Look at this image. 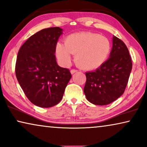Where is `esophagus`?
I'll use <instances>...</instances> for the list:
<instances>
[{
    "label": "esophagus",
    "mask_w": 147,
    "mask_h": 147,
    "mask_svg": "<svg viewBox=\"0 0 147 147\" xmlns=\"http://www.w3.org/2000/svg\"><path fill=\"white\" fill-rule=\"evenodd\" d=\"M78 71L76 69H71V74H74V73H76V72H77Z\"/></svg>",
    "instance_id": "obj_1"
}]
</instances>
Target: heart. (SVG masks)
<instances>
[{"label":"heart","mask_w":147,"mask_h":147,"mask_svg":"<svg viewBox=\"0 0 147 147\" xmlns=\"http://www.w3.org/2000/svg\"><path fill=\"white\" fill-rule=\"evenodd\" d=\"M111 48V42L106 36L91 32H80L67 36L65 44L58 43L56 53L63 65H70L74 55L77 66L84 70H93L104 63Z\"/></svg>","instance_id":"obj_1"}]
</instances>
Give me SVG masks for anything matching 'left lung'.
Listing matches in <instances>:
<instances>
[{
  "label": "left lung",
  "mask_w": 147,
  "mask_h": 147,
  "mask_svg": "<svg viewBox=\"0 0 147 147\" xmlns=\"http://www.w3.org/2000/svg\"><path fill=\"white\" fill-rule=\"evenodd\" d=\"M133 63L123 41L113 36L110 58L94 71L86 73L84 92L86 99L96 105H107L125 92Z\"/></svg>",
  "instance_id": "left-lung-1"
}]
</instances>
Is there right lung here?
Returning <instances> with one entry per match:
<instances>
[{"label":"right lung","instance_id":"obj_1","mask_svg":"<svg viewBox=\"0 0 147 147\" xmlns=\"http://www.w3.org/2000/svg\"><path fill=\"white\" fill-rule=\"evenodd\" d=\"M62 30L51 27L35 33L22 45L16 58L15 73L20 86L32 104L42 108L61 100L72 77L69 70L60 67L56 61Z\"/></svg>","mask_w":147,"mask_h":147}]
</instances>
